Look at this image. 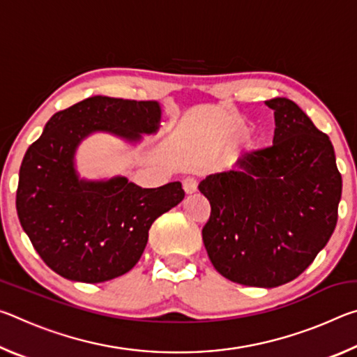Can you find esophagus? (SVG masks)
<instances>
[{
    "label": "esophagus",
    "instance_id": "esophagus-1",
    "mask_svg": "<svg viewBox=\"0 0 357 357\" xmlns=\"http://www.w3.org/2000/svg\"><path fill=\"white\" fill-rule=\"evenodd\" d=\"M197 187H198V184H197L195 178H185L183 181V189H184L187 195H192V193H195Z\"/></svg>",
    "mask_w": 357,
    "mask_h": 357
}]
</instances>
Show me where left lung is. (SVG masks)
Returning a JSON list of instances; mask_svg holds the SVG:
<instances>
[{
  "label": "left lung",
  "instance_id": "1",
  "mask_svg": "<svg viewBox=\"0 0 357 357\" xmlns=\"http://www.w3.org/2000/svg\"><path fill=\"white\" fill-rule=\"evenodd\" d=\"M274 110L273 146L245 153L233 170L209 174L198 189L211 215L203 243L217 273L247 287L294 280L334 233L342 174L324 132L287 98Z\"/></svg>",
  "mask_w": 357,
  "mask_h": 357
}]
</instances>
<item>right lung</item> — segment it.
Listing matches in <instances>:
<instances>
[{
  "label": "right lung",
  "instance_id": "1",
  "mask_svg": "<svg viewBox=\"0 0 357 357\" xmlns=\"http://www.w3.org/2000/svg\"><path fill=\"white\" fill-rule=\"evenodd\" d=\"M154 100L94 96L53 114L22 160L17 214L36 252L64 279L100 283L134 268L153 222L183 202L181 183L142 189L126 178L78 179L74 154L105 130L137 142L159 129Z\"/></svg>",
  "mask_w": 357,
  "mask_h": 357
}]
</instances>
